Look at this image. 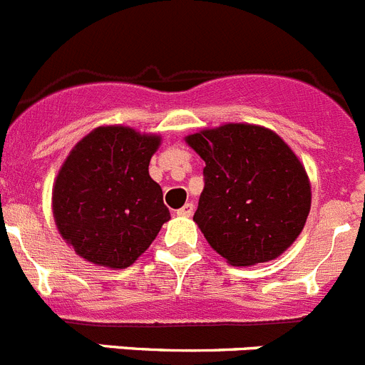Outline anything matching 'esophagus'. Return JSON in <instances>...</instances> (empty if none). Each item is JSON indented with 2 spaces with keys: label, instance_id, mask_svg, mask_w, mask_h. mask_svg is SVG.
<instances>
[{
  "label": "esophagus",
  "instance_id": "esophagus-1",
  "mask_svg": "<svg viewBox=\"0 0 365 365\" xmlns=\"http://www.w3.org/2000/svg\"><path fill=\"white\" fill-rule=\"evenodd\" d=\"M192 213H193V205H192V202H186V205L182 206V208L177 210V215H179V217H192Z\"/></svg>",
  "mask_w": 365,
  "mask_h": 365
}]
</instances>
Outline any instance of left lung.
<instances>
[{"label": "left lung", "instance_id": "8db88e82", "mask_svg": "<svg viewBox=\"0 0 365 365\" xmlns=\"http://www.w3.org/2000/svg\"><path fill=\"white\" fill-rule=\"evenodd\" d=\"M205 160V190L193 220L232 266L282 255L312 208L306 168L273 130L228 123L185 137Z\"/></svg>", "mask_w": 365, "mask_h": 365}]
</instances>
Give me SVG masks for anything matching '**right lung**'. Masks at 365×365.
I'll list each match as a JSON object with an SVG mask.
<instances>
[{
  "label": "right lung",
  "instance_id": "right-lung-1",
  "mask_svg": "<svg viewBox=\"0 0 365 365\" xmlns=\"http://www.w3.org/2000/svg\"><path fill=\"white\" fill-rule=\"evenodd\" d=\"M157 133L130 126L93 128L59 168L52 186L58 232L81 259L98 266H132L170 220L163 190L148 165Z\"/></svg>",
  "mask_w": 365,
  "mask_h": 365
}]
</instances>
